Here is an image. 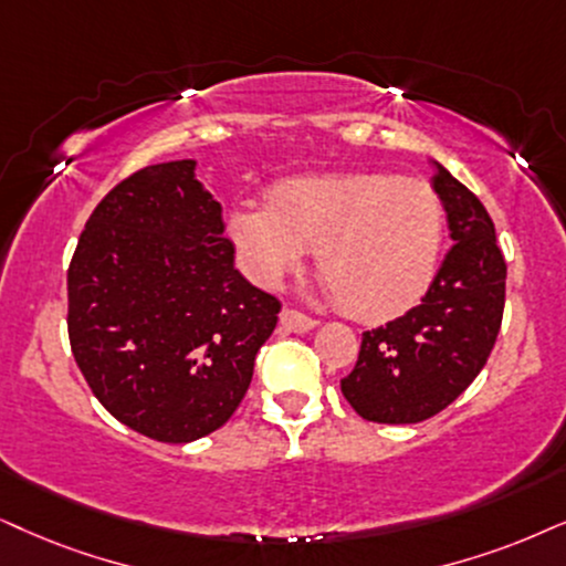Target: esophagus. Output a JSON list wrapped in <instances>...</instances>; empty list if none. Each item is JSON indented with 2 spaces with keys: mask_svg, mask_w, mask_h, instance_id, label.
<instances>
[{
  "mask_svg": "<svg viewBox=\"0 0 566 566\" xmlns=\"http://www.w3.org/2000/svg\"><path fill=\"white\" fill-rule=\"evenodd\" d=\"M279 324L287 328V332L305 334V332H311V328H316L318 321H313L311 316H305V313H300V311H292V307H284L282 316H279Z\"/></svg>",
  "mask_w": 566,
  "mask_h": 566,
  "instance_id": "1",
  "label": "esophagus"
}]
</instances>
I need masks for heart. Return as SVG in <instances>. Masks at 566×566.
<instances>
[{
	"instance_id": "heart-1",
	"label": "heart",
	"mask_w": 566,
	"mask_h": 566,
	"mask_svg": "<svg viewBox=\"0 0 566 566\" xmlns=\"http://www.w3.org/2000/svg\"><path fill=\"white\" fill-rule=\"evenodd\" d=\"M443 238L439 192L386 171L292 177L269 206L230 213V240L255 284L276 287L316 248L324 290L363 321L395 318L426 295Z\"/></svg>"
}]
</instances>
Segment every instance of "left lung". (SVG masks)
I'll return each instance as SVG.
<instances>
[{"label": "left lung", "mask_w": 566, "mask_h": 566, "mask_svg": "<svg viewBox=\"0 0 566 566\" xmlns=\"http://www.w3.org/2000/svg\"><path fill=\"white\" fill-rule=\"evenodd\" d=\"M431 185L454 245L405 316L363 332L342 395L360 418L407 426L433 418L473 384L502 328L506 263L483 203L439 161Z\"/></svg>", "instance_id": "8db88e82"}]
</instances>
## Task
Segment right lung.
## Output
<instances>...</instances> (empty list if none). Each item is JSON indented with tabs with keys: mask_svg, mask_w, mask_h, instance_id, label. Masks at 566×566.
Masks as SVG:
<instances>
[{
	"mask_svg": "<svg viewBox=\"0 0 566 566\" xmlns=\"http://www.w3.org/2000/svg\"><path fill=\"white\" fill-rule=\"evenodd\" d=\"M196 159L135 171L85 221L67 271L75 363L119 423L190 443L227 423L279 300L234 269Z\"/></svg>",
	"mask_w": 566,
	"mask_h": 566,
	"instance_id": "add662e5",
	"label": "right lung"
}]
</instances>
